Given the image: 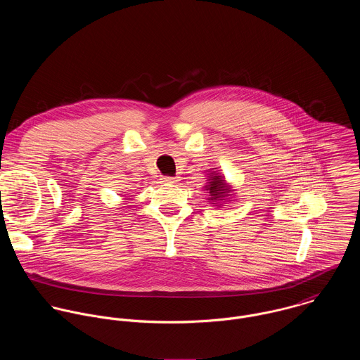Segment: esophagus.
Here are the masks:
<instances>
[{
  "mask_svg": "<svg viewBox=\"0 0 360 360\" xmlns=\"http://www.w3.org/2000/svg\"><path fill=\"white\" fill-rule=\"evenodd\" d=\"M162 180L165 184H176L180 181V177H163Z\"/></svg>",
  "mask_w": 360,
  "mask_h": 360,
  "instance_id": "1",
  "label": "esophagus"
}]
</instances>
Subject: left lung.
I'll list each match as a JSON object with an SVG mask.
<instances>
[{"instance_id":"8db88e82","label":"left lung","mask_w":360,"mask_h":360,"mask_svg":"<svg viewBox=\"0 0 360 360\" xmlns=\"http://www.w3.org/2000/svg\"><path fill=\"white\" fill-rule=\"evenodd\" d=\"M207 183L204 186V190L207 193V201L212 202L213 206L220 207L221 204L224 202H230L231 200V193L234 190H231V186H229V183L226 181L224 176L220 174L219 170H210L207 173L206 177Z\"/></svg>"}]
</instances>
